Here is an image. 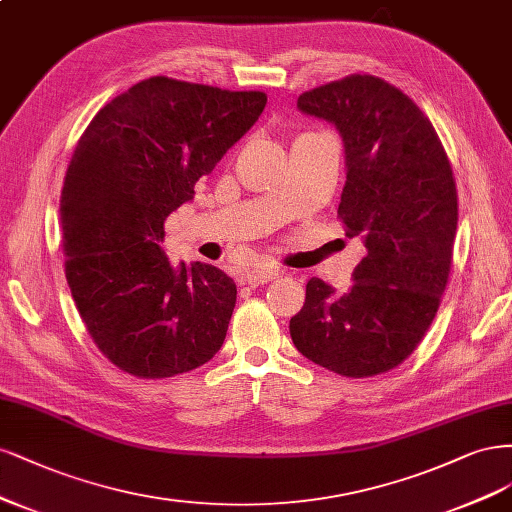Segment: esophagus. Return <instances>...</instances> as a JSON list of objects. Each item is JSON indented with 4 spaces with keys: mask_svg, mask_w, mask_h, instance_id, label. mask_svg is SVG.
<instances>
[{
    "mask_svg": "<svg viewBox=\"0 0 512 512\" xmlns=\"http://www.w3.org/2000/svg\"><path fill=\"white\" fill-rule=\"evenodd\" d=\"M276 276H278V270L272 268V266H255V268H251V270H246L244 280H246V285L259 287V285L270 283V280L276 278Z\"/></svg>",
    "mask_w": 512,
    "mask_h": 512,
    "instance_id": "34e87169",
    "label": "esophagus"
}]
</instances>
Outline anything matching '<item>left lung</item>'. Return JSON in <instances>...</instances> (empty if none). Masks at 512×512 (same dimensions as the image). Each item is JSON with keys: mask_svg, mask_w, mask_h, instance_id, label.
I'll return each mask as SVG.
<instances>
[{"mask_svg": "<svg viewBox=\"0 0 512 512\" xmlns=\"http://www.w3.org/2000/svg\"><path fill=\"white\" fill-rule=\"evenodd\" d=\"M334 123L346 155L338 217L366 255L349 291L310 278L291 317L304 357L346 378L400 366L432 325L447 289L457 232V189L430 119L398 87L353 74L298 97Z\"/></svg>", "mask_w": 512, "mask_h": 512, "instance_id": "8db88e82", "label": "left lung"}]
</instances>
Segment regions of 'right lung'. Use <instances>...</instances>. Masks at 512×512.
<instances>
[{
    "mask_svg": "<svg viewBox=\"0 0 512 512\" xmlns=\"http://www.w3.org/2000/svg\"><path fill=\"white\" fill-rule=\"evenodd\" d=\"M261 91L146 78L95 114L74 148L59 212L65 278L93 342L119 370L168 378L210 361L236 283L210 263L170 266L163 221L266 108Z\"/></svg>",
    "mask_w": 512,
    "mask_h": 512,
    "instance_id": "right-lung-1",
    "label": "right lung"
}]
</instances>
